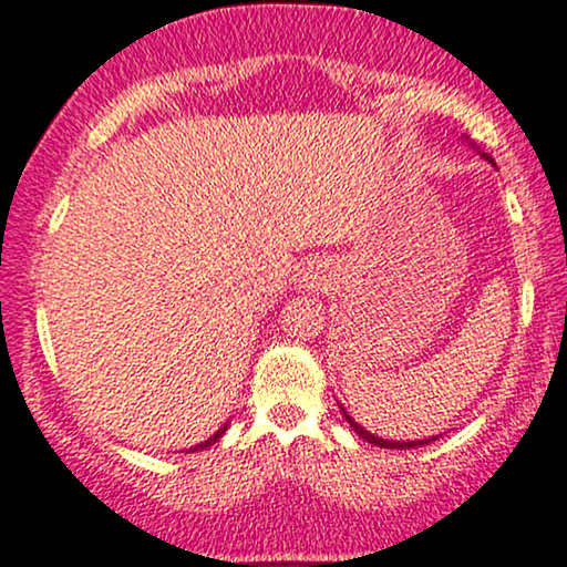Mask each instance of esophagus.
Here are the masks:
<instances>
[{
	"instance_id": "34e87169",
	"label": "esophagus",
	"mask_w": 567,
	"mask_h": 567,
	"mask_svg": "<svg viewBox=\"0 0 567 567\" xmlns=\"http://www.w3.org/2000/svg\"><path fill=\"white\" fill-rule=\"evenodd\" d=\"M305 284H308V289H321V286H323V281H326V278L321 276V272H318V270H308V272H305Z\"/></svg>"
}]
</instances>
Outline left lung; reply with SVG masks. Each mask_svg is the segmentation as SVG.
Segmentation results:
<instances>
[{"label": "left lung", "mask_w": 567, "mask_h": 567, "mask_svg": "<svg viewBox=\"0 0 567 567\" xmlns=\"http://www.w3.org/2000/svg\"><path fill=\"white\" fill-rule=\"evenodd\" d=\"M483 156H485V153H483ZM485 158H488V162L494 164V158H491V156H485ZM342 416L348 419V422H350V427L355 430L358 435H361L365 443H374V445H379V449H401V451H403V449H416V445H427L430 441H437V437H424V441H409V443H405V441H382V437H374V435H371L369 430H363L361 424H358L355 419H352V416H350L348 411H344V409H342Z\"/></svg>", "instance_id": "1"}]
</instances>
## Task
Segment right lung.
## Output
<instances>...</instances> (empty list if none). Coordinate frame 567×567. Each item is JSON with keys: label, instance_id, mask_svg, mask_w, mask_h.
Here are the masks:
<instances>
[{"label": "right lung", "instance_id": "obj_1", "mask_svg": "<svg viewBox=\"0 0 567 567\" xmlns=\"http://www.w3.org/2000/svg\"><path fill=\"white\" fill-rule=\"evenodd\" d=\"M225 430H228V427H223V430H217V432H215V435H212V437H209V441H204V443H198V445H196V449H190V451H198V449H206V445H215V443H217V441H219V437H223V432H225Z\"/></svg>", "mask_w": 567, "mask_h": 567}]
</instances>
